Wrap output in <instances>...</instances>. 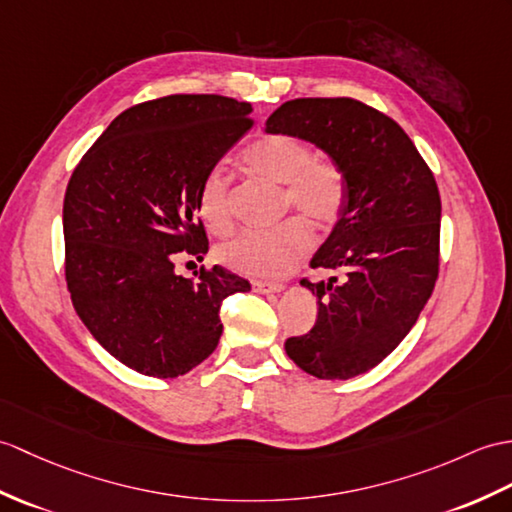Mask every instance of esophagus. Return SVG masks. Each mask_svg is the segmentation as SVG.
Here are the masks:
<instances>
[{
  "label": "esophagus",
  "instance_id": "esophagus-1",
  "mask_svg": "<svg viewBox=\"0 0 512 512\" xmlns=\"http://www.w3.org/2000/svg\"><path fill=\"white\" fill-rule=\"evenodd\" d=\"M285 288L283 283H272V281H253V290L259 294H272V292H281Z\"/></svg>",
  "mask_w": 512,
  "mask_h": 512
}]
</instances>
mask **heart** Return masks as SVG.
<instances>
[{
    "instance_id": "obj_1",
    "label": "heart",
    "mask_w": 512,
    "mask_h": 512,
    "mask_svg": "<svg viewBox=\"0 0 512 512\" xmlns=\"http://www.w3.org/2000/svg\"><path fill=\"white\" fill-rule=\"evenodd\" d=\"M244 163L253 174L283 185L281 211L296 209L323 229L340 216L347 185L336 163L314 157L305 141L290 135H266L244 150ZM198 211L213 233L229 231L231 198L229 178L222 168H211L200 183ZM312 248V235L296 218L275 229L244 231L220 246V259L248 277L279 279Z\"/></svg>"
}]
</instances>
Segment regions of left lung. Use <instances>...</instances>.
<instances>
[{
  "instance_id": "1",
  "label": "left lung",
  "mask_w": 512,
  "mask_h": 512,
  "mask_svg": "<svg viewBox=\"0 0 512 512\" xmlns=\"http://www.w3.org/2000/svg\"><path fill=\"white\" fill-rule=\"evenodd\" d=\"M266 133L312 141L334 161L347 196L310 266L329 281L314 327L285 340L288 358L318 379L371 371L417 323L438 279L441 196L403 128L353 98H299L268 117Z\"/></svg>"
}]
</instances>
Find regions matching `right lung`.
Segmentation results:
<instances>
[{
  "mask_svg": "<svg viewBox=\"0 0 512 512\" xmlns=\"http://www.w3.org/2000/svg\"><path fill=\"white\" fill-rule=\"evenodd\" d=\"M253 106L176 93L130 106L87 150L63 202L65 279L91 336L133 371L178 377L222 336L220 305L251 283L227 268L174 272L209 251L198 218L205 174L248 128Z\"/></svg>",
  "mask_w": 512,
  "mask_h": 512,
  "instance_id": "obj_1",
  "label": "right lung"
}]
</instances>
